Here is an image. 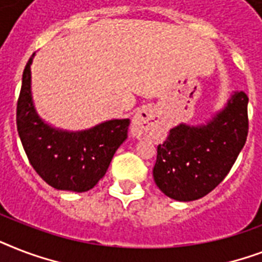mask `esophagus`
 Segmentation results:
<instances>
[{
  "label": "esophagus",
  "instance_id": "esophagus-1",
  "mask_svg": "<svg viewBox=\"0 0 262 262\" xmlns=\"http://www.w3.org/2000/svg\"><path fill=\"white\" fill-rule=\"evenodd\" d=\"M160 123L159 117L151 106H143L136 111L135 117L132 119L130 132L136 139H141L155 130V127Z\"/></svg>",
  "mask_w": 262,
  "mask_h": 262
}]
</instances>
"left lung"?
<instances>
[{"label": "left lung", "mask_w": 262, "mask_h": 262, "mask_svg": "<svg viewBox=\"0 0 262 262\" xmlns=\"http://www.w3.org/2000/svg\"><path fill=\"white\" fill-rule=\"evenodd\" d=\"M245 92H232L223 108L205 123H179L158 145L154 179L177 201H194L219 185L242 151L248 137Z\"/></svg>", "instance_id": "obj_1"}]
</instances>
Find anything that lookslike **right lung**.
Returning <instances> with one entry per match:
<instances>
[{"label":"right lung","instance_id":"right-lung-1","mask_svg":"<svg viewBox=\"0 0 262 262\" xmlns=\"http://www.w3.org/2000/svg\"><path fill=\"white\" fill-rule=\"evenodd\" d=\"M32 54L23 72L17 102V132L31 166L58 190L83 193L103 178L119 145L127 139L130 119H108L84 130H63L40 118L31 91Z\"/></svg>","mask_w":262,"mask_h":262}]
</instances>
